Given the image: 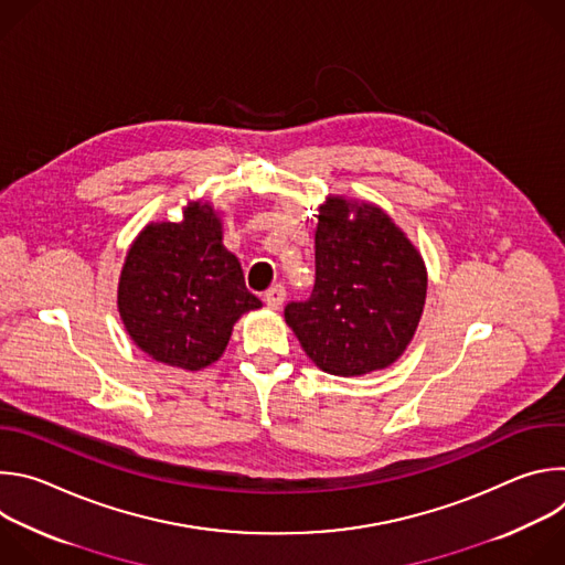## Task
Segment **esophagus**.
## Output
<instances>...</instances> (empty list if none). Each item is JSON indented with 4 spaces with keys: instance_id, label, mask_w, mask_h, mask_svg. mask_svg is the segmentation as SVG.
<instances>
[{
    "instance_id": "esophagus-1",
    "label": "esophagus",
    "mask_w": 565,
    "mask_h": 565,
    "mask_svg": "<svg viewBox=\"0 0 565 565\" xmlns=\"http://www.w3.org/2000/svg\"><path fill=\"white\" fill-rule=\"evenodd\" d=\"M284 299H286V288H284L281 284H277V286L268 288V290H266V295H264V301H266L270 308H275V310L284 303Z\"/></svg>"
}]
</instances>
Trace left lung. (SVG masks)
<instances>
[{
    "label": "left lung",
    "instance_id": "8db88e82",
    "mask_svg": "<svg viewBox=\"0 0 565 565\" xmlns=\"http://www.w3.org/2000/svg\"><path fill=\"white\" fill-rule=\"evenodd\" d=\"M317 218L312 295L286 306L288 327L321 371L349 377L386 369L418 329L423 257L375 205L335 196Z\"/></svg>",
    "mask_w": 565,
    "mask_h": 565
}]
</instances>
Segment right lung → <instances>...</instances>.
Segmentation results:
<instances>
[{
  "instance_id": "add662e5",
  "label": "right lung",
  "mask_w": 565,
  "mask_h": 565,
  "mask_svg": "<svg viewBox=\"0 0 565 565\" xmlns=\"http://www.w3.org/2000/svg\"><path fill=\"white\" fill-rule=\"evenodd\" d=\"M221 238L212 205L194 203L181 223L147 225L129 248L118 308L131 340L153 360L205 369L225 351L234 321L262 306Z\"/></svg>"
}]
</instances>
